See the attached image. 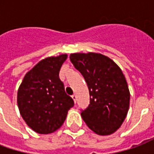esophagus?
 <instances>
[{
	"instance_id": "obj_1",
	"label": "esophagus",
	"mask_w": 154,
	"mask_h": 154,
	"mask_svg": "<svg viewBox=\"0 0 154 154\" xmlns=\"http://www.w3.org/2000/svg\"><path fill=\"white\" fill-rule=\"evenodd\" d=\"M72 98L73 99L74 102L76 103V102H77V96H76V95L74 94V95H72Z\"/></svg>"
}]
</instances>
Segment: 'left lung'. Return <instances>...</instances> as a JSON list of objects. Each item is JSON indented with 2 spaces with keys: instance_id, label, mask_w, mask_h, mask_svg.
Returning a JSON list of instances; mask_svg holds the SVG:
<instances>
[{
  "instance_id": "obj_1",
  "label": "left lung",
  "mask_w": 154,
  "mask_h": 154,
  "mask_svg": "<svg viewBox=\"0 0 154 154\" xmlns=\"http://www.w3.org/2000/svg\"><path fill=\"white\" fill-rule=\"evenodd\" d=\"M70 60L89 89L90 104L82 110V119L99 135L113 134L123 124L129 107L130 94L122 71L100 54H72Z\"/></svg>"
}]
</instances>
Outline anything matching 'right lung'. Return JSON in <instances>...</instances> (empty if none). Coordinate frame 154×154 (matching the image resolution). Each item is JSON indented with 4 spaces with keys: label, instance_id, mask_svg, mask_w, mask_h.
Wrapping results in <instances>:
<instances>
[{
    "label": "right lung",
    "instance_id": "add662e5",
    "mask_svg": "<svg viewBox=\"0 0 154 154\" xmlns=\"http://www.w3.org/2000/svg\"><path fill=\"white\" fill-rule=\"evenodd\" d=\"M67 57L65 54L41 60L25 74L19 87L20 113L27 125L38 134H48L59 129L74 106L59 79V71Z\"/></svg>",
    "mask_w": 154,
    "mask_h": 154
}]
</instances>
